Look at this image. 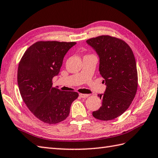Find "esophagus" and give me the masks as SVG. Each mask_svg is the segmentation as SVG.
I'll use <instances>...</instances> for the list:
<instances>
[{"instance_id": "1", "label": "esophagus", "mask_w": 158, "mask_h": 158, "mask_svg": "<svg viewBox=\"0 0 158 158\" xmlns=\"http://www.w3.org/2000/svg\"><path fill=\"white\" fill-rule=\"evenodd\" d=\"M80 97H82V98H85V99H86V98H87V97H89V95L90 94H82V93H80Z\"/></svg>"}]
</instances>
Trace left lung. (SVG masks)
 <instances>
[{
  "mask_svg": "<svg viewBox=\"0 0 158 158\" xmlns=\"http://www.w3.org/2000/svg\"><path fill=\"white\" fill-rule=\"evenodd\" d=\"M86 43L99 57V72L106 83L99 110L93 112L98 120H111L120 116L131 106L137 90L136 64L132 49L124 40L110 36L90 38Z\"/></svg>",
  "mask_w": 158,
  "mask_h": 158,
  "instance_id": "1",
  "label": "left lung"
}]
</instances>
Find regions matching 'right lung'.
<instances>
[{"label":"right lung","mask_w":158,"mask_h":158,"mask_svg":"<svg viewBox=\"0 0 158 158\" xmlns=\"http://www.w3.org/2000/svg\"><path fill=\"white\" fill-rule=\"evenodd\" d=\"M75 42L38 41L24 52L17 70V83L22 99L30 111L44 123L64 121L72 102L73 91L52 87V80L60 71L64 56Z\"/></svg>","instance_id":"right-lung-1"}]
</instances>
